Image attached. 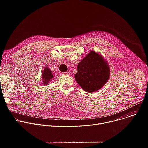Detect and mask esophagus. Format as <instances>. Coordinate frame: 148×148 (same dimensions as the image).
Segmentation results:
<instances>
[{
  "label": "esophagus",
  "mask_w": 148,
  "mask_h": 148,
  "mask_svg": "<svg viewBox=\"0 0 148 148\" xmlns=\"http://www.w3.org/2000/svg\"><path fill=\"white\" fill-rule=\"evenodd\" d=\"M62 74H64V75H69V74H70V73L68 72V71H67V72H63Z\"/></svg>",
  "instance_id": "obj_1"
}]
</instances>
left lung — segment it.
<instances>
[{"label": "left lung", "instance_id": "1", "mask_svg": "<svg viewBox=\"0 0 148 148\" xmlns=\"http://www.w3.org/2000/svg\"><path fill=\"white\" fill-rule=\"evenodd\" d=\"M110 75L109 65L103 57L91 51L77 66L74 77L81 88L86 92L99 90L108 81Z\"/></svg>", "mask_w": 148, "mask_h": 148}]
</instances>
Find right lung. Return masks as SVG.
Returning <instances> with one entry per match:
<instances>
[{
  "label": "right lung",
  "instance_id": "obj_1",
  "mask_svg": "<svg viewBox=\"0 0 148 148\" xmlns=\"http://www.w3.org/2000/svg\"><path fill=\"white\" fill-rule=\"evenodd\" d=\"M53 77V74L52 73L51 71L49 69V67H46L43 71V73H42V79H43V84L45 85H47V84H48Z\"/></svg>",
  "mask_w": 148,
  "mask_h": 148
}]
</instances>
